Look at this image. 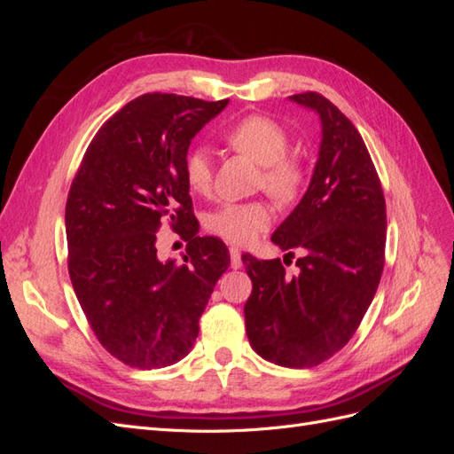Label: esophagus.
Returning <instances> with one entry per match:
<instances>
[{
	"instance_id": "esophagus-1",
	"label": "esophagus",
	"mask_w": 454,
	"mask_h": 454,
	"mask_svg": "<svg viewBox=\"0 0 454 454\" xmlns=\"http://www.w3.org/2000/svg\"><path fill=\"white\" fill-rule=\"evenodd\" d=\"M229 254H231V267H232V269H240V267H242L240 250H239V248H235V246H231V248H229Z\"/></svg>"
}]
</instances>
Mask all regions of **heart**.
I'll list each match as a JSON object with an SVG mask.
<instances>
[{
	"mask_svg": "<svg viewBox=\"0 0 454 454\" xmlns=\"http://www.w3.org/2000/svg\"><path fill=\"white\" fill-rule=\"evenodd\" d=\"M223 142L259 164V185L274 200L290 204L299 197L307 180V167L303 159L287 151L290 136L278 121L257 114L246 115L223 130ZM184 180L193 193H210L214 167L204 147L187 151ZM270 219L272 212L263 200L225 202L206 217V229L227 242L250 244L270 225Z\"/></svg>",
	"mask_w": 454,
	"mask_h": 454,
	"instance_id": "1",
	"label": "heart"
}]
</instances>
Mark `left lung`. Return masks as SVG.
I'll return each instance as SVG.
<instances>
[{
    "mask_svg": "<svg viewBox=\"0 0 454 454\" xmlns=\"http://www.w3.org/2000/svg\"><path fill=\"white\" fill-rule=\"evenodd\" d=\"M292 100L320 115L322 144L305 197L270 240L287 252L286 263L294 249L304 255L295 278L280 259L242 255L252 280L244 320L261 358L303 369L345 347L373 301L384 269L387 202L352 121L320 92Z\"/></svg>",
    "mask_w": 454,
    "mask_h": 454,
    "instance_id": "left-lung-1",
    "label": "left lung"
}]
</instances>
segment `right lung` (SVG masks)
<instances>
[{
    "label": "right lung",
    "mask_w": 454,
    "mask_h": 454,
    "mask_svg": "<svg viewBox=\"0 0 454 454\" xmlns=\"http://www.w3.org/2000/svg\"><path fill=\"white\" fill-rule=\"evenodd\" d=\"M229 100L149 92L122 106L89 144L66 202L67 270L100 345L119 362L157 369L193 348L199 320L231 255L199 237L184 157ZM162 221L188 240L184 263L162 264Z\"/></svg>",
    "instance_id": "add662e5"
}]
</instances>
